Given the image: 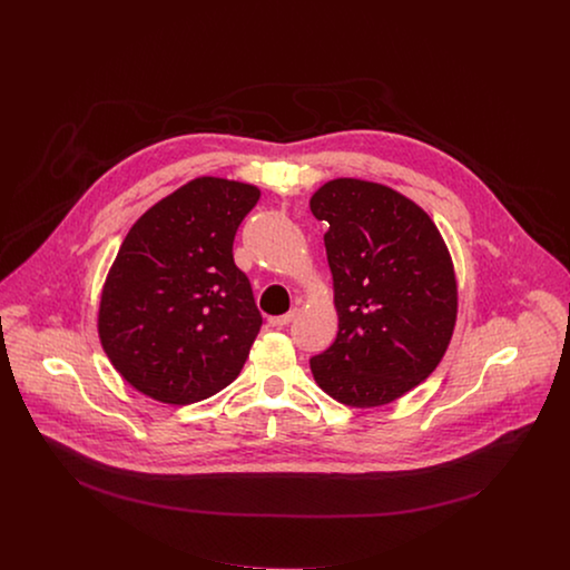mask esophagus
Here are the masks:
<instances>
[{
    "mask_svg": "<svg viewBox=\"0 0 570 570\" xmlns=\"http://www.w3.org/2000/svg\"><path fill=\"white\" fill-rule=\"evenodd\" d=\"M295 316H297V309H291L288 314H282V316H273V318H268V323H271L273 327H288V325L295 321Z\"/></svg>",
    "mask_w": 570,
    "mask_h": 570,
    "instance_id": "34e87169",
    "label": "esophagus"
}]
</instances>
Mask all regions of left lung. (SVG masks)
Instances as JSON below:
<instances>
[{"instance_id": "1", "label": "left lung", "mask_w": 570, "mask_h": 570, "mask_svg": "<svg viewBox=\"0 0 570 570\" xmlns=\"http://www.w3.org/2000/svg\"><path fill=\"white\" fill-rule=\"evenodd\" d=\"M327 222L337 335L309 360L334 401L390 404L439 366L456 325L450 252L424 208L360 178L325 183L309 200Z\"/></svg>"}]
</instances>
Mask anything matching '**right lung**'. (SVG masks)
<instances>
[{"label":"right lung","mask_w":570,"mask_h":570,"mask_svg":"<svg viewBox=\"0 0 570 570\" xmlns=\"http://www.w3.org/2000/svg\"><path fill=\"white\" fill-rule=\"evenodd\" d=\"M261 189L200 176L150 206L122 240L99 305L102 351L137 392L191 404L228 387L263 316L233 243Z\"/></svg>","instance_id":"1"}]
</instances>
